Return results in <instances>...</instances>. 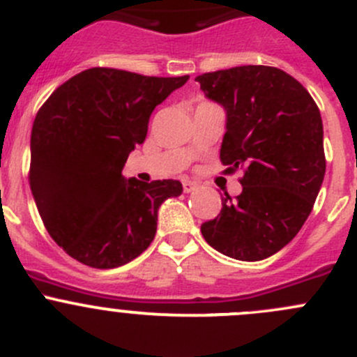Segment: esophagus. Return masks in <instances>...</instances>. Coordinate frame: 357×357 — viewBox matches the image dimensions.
Listing matches in <instances>:
<instances>
[{
  "label": "esophagus",
  "mask_w": 357,
  "mask_h": 357,
  "mask_svg": "<svg viewBox=\"0 0 357 357\" xmlns=\"http://www.w3.org/2000/svg\"><path fill=\"white\" fill-rule=\"evenodd\" d=\"M197 188H199V185H197L195 181H190V179H185V181H183V190H185V193L195 192Z\"/></svg>",
  "instance_id": "1"
}]
</instances>
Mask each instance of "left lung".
<instances>
[{"mask_svg":"<svg viewBox=\"0 0 357 357\" xmlns=\"http://www.w3.org/2000/svg\"><path fill=\"white\" fill-rule=\"evenodd\" d=\"M226 110L221 162L242 169V193H226L205 242L238 261H262L294 240L309 218L326 171L323 122L307 89L268 66H242L195 77Z\"/></svg>","mask_w":357,"mask_h":357,"instance_id":"left-lung-1","label":"left lung"}]
</instances>
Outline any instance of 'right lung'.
<instances>
[{
	"label": "right lung",
	"mask_w": 357,
	"mask_h": 357,
	"mask_svg": "<svg viewBox=\"0 0 357 357\" xmlns=\"http://www.w3.org/2000/svg\"><path fill=\"white\" fill-rule=\"evenodd\" d=\"M188 79L93 67L39 109L29 185L50 236L75 261L119 268L152 243L158 207L183 186L174 179L126 181L122 167L145 142L153 109Z\"/></svg>",
	"instance_id": "right-lung-1"
}]
</instances>
